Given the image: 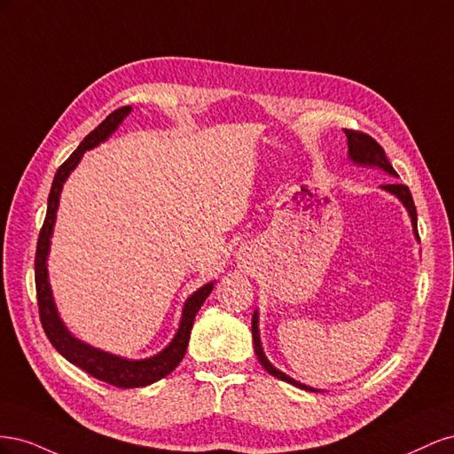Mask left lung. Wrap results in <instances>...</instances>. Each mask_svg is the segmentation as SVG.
Wrapping results in <instances>:
<instances>
[{
	"mask_svg": "<svg viewBox=\"0 0 454 454\" xmlns=\"http://www.w3.org/2000/svg\"><path fill=\"white\" fill-rule=\"evenodd\" d=\"M345 134H347V144H348V159L358 164V167H367V168H380L382 172H387L394 177H397V172L392 168L390 160L387 159V155H384V149L371 138V136L364 134V132H356V130H347L345 129ZM380 189L388 191L390 195H394L397 200H400L405 210L411 217V225H413V232H415V239L420 242L419 239V231H417V208H415V202H413V197H411V191L407 185L403 184H387V185H380ZM252 337H254V348H255V356L259 364L265 367V371L269 375L277 377L280 380H286L294 384V387L297 388H303L307 392H320L318 388H312V387H307V384L299 382L295 379H292L290 375L282 373L280 369L274 367L269 358L263 352V347H261V339H259V312L254 310V316H252Z\"/></svg>",
	"mask_w": 454,
	"mask_h": 454,
	"instance_id": "1",
	"label": "left lung"
}]
</instances>
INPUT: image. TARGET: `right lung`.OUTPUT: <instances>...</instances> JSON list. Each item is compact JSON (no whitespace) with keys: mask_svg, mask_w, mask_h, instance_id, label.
Returning a JSON list of instances; mask_svg holds the SVG:
<instances>
[{"mask_svg":"<svg viewBox=\"0 0 454 454\" xmlns=\"http://www.w3.org/2000/svg\"><path fill=\"white\" fill-rule=\"evenodd\" d=\"M130 112L132 107L125 106V107L115 109L114 114H109L100 125L79 144V147L70 157H67V160L57 170V174H54L52 187L47 200V215H45L43 227H41V232H39L37 252H35V290H37L39 318H41V324H43V329L51 340V345L57 348L67 362H72L74 365L87 371V373L92 375L94 379L114 384V387H119V388L147 387V384H153L162 377L170 375L172 371L180 365L189 345L191 327H193L195 316L202 307L206 297H208L210 292L214 290V282H208L202 287H199L195 294H191L184 303L180 325H177L174 339L160 352L149 356V358H144V360H129V358H122V356L109 354L106 350L90 347L89 342L77 339L60 318L57 303H54V297H52V290H51L47 259L51 252V239L54 231V222H57L62 187L67 177H70V174L75 170L79 160L83 159L85 151L106 142L109 136L119 129L121 122L127 119Z\"/></svg>","mask_w":454,"mask_h":454,"instance_id":"add662e5","label":"right lung"}]
</instances>
